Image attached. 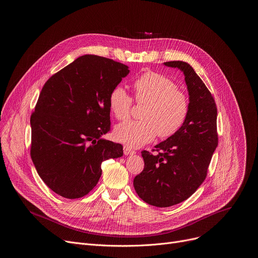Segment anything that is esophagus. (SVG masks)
Here are the masks:
<instances>
[{
    "label": "esophagus",
    "mask_w": 258,
    "mask_h": 258,
    "mask_svg": "<svg viewBox=\"0 0 258 258\" xmlns=\"http://www.w3.org/2000/svg\"><path fill=\"white\" fill-rule=\"evenodd\" d=\"M123 153H124V155H132V154H135L136 151H134L131 148H128V147L124 146L123 147Z\"/></svg>",
    "instance_id": "1"
}]
</instances>
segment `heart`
I'll return each mask as SVG.
<instances>
[{"label": "heart", "mask_w": 258, "mask_h": 258, "mask_svg": "<svg viewBox=\"0 0 258 258\" xmlns=\"http://www.w3.org/2000/svg\"><path fill=\"white\" fill-rule=\"evenodd\" d=\"M135 101L145 104L140 121H126L114 130V138L128 148L152 142L158 135L160 139L174 136L185 123L190 104L187 95L177 85L161 73L146 71L133 83ZM109 109L118 120L130 118L133 98L120 87H114L109 94Z\"/></svg>", "instance_id": "b5f03b06"}]
</instances>
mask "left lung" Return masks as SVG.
I'll list each match as a JSON object with an SVG mask.
<instances>
[{"label": "left lung", "instance_id": "obj_1", "mask_svg": "<svg viewBox=\"0 0 258 258\" xmlns=\"http://www.w3.org/2000/svg\"><path fill=\"white\" fill-rule=\"evenodd\" d=\"M185 75L190 110L181 128L155 146L143 150V171L134 178L139 197L156 207H169L188 199L200 187L218 144L217 108L214 99L192 66L183 61L164 62Z\"/></svg>", "mask_w": 258, "mask_h": 258}]
</instances>
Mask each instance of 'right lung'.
I'll return each mask as SVG.
<instances>
[{"mask_svg": "<svg viewBox=\"0 0 258 258\" xmlns=\"http://www.w3.org/2000/svg\"><path fill=\"white\" fill-rule=\"evenodd\" d=\"M128 72L120 62L84 55L43 87L30 116V156L56 194L84 197L97 185L102 162L123 155L121 144L101 137L111 125L109 94Z\"/></svg>", "mask_w": 258, "mask_h": 258, "instance_id": "right-lung-1", "label": "right lung"}]
</instances>
